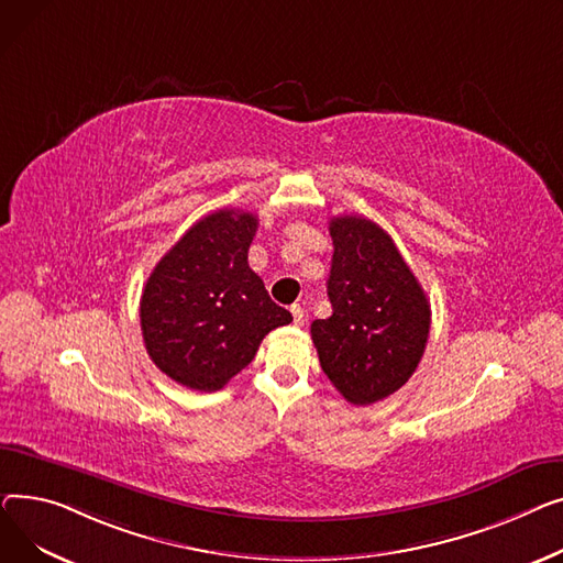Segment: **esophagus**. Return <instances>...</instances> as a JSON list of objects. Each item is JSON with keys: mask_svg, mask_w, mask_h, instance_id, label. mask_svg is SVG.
<instances>
[{"mask_svg": "<svg viewBox=\"0 0 563 563\" xmlns=\"http://www.w3.org/2000/svg\"><path fill=\"white\" fill-rule=\"evenodd\" d=\"M290 313H292V322H295L297 327H302V324H305L307 316H305V309H302L300 305H292V307H290Z\"/></svg>", "mask_w": 563, "mask_h": 563, "instance_id": "34e87169", "label": "esophagus"}]
</instances>
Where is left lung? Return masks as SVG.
Wrapping results in <instances>:
<instances>
[{"label": "left lung", "mask_w": 563, "mask_h": 563, "mask_svg": "<svg viewBox=\"0 0 563 563\" xmlns=\"http://www.w3.org/2000/svg\"><path fill=\"white\" fill-rule=\"evenodd\" d=\"M334 241L327 295L332 316L311 322L320 366L352 405L402 388L422 358L432 311L386 231L363 216L329 222Z\"/></svg>", "instance_id": "obj_1"}]
</instances>
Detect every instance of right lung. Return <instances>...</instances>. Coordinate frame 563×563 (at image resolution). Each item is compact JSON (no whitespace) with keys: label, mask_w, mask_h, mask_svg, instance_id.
<instances>
[{"label":"right lung","mask_w":563,"mask_h":563,"mask_svg":"<svg viewBox=\"0 0 563 563\" xmlns=\"http://www.w3.org/2000/svg\"><path fill=\"white\" fill-rule=\"evenodd\" d=\"M256 216L220 209L197 220L152 271L141 297L150 358L177 384L213 393L292 316L250 268Z\"/></svg>","instance_id":"right-lung-1"}]
</instances>
